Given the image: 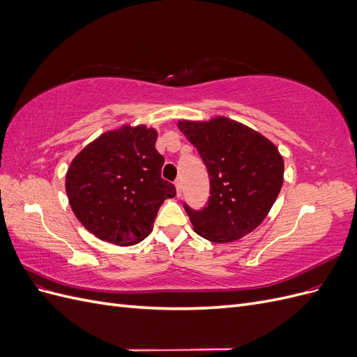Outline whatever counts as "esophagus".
Masks as SVG:
<instances>
[{
  "label": "esophagus",
  "instance_id": "esophagus-1",
  "mask_svg": "<svg viewBox=\"0 0 357 357\" xmlns=\"http://www.w3.org/2000/svg\"><path fill=\"white\" fill-rule=\"evenodd\" d=\"M176 189H177V197H180L181 195V181L180 180H176Z\"/></svg>",
  "mask_w": 357,
  "mask_h": 357
}]
</instances>
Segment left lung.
<instances>
[{
	"label": "left lung",
	"instance_id": "8db88e82",
	"mask_svg": "<svg viewBox=\"0 0 357 357\" xmlns=\"http://www.w3.org/2000/svg\"><path fill=\"white\" fill-rule=\"evenodd\" d=\"M210 176L207 207L185 205L193 231L211 243H232L264 222L283 186L284 160L261 132L225 116L178 121Z\"/></svg>",
	"mask_w": 357,
	"mask_h": 357
}]
</instances>
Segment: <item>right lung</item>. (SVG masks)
Returning <instances> with one entry per match:
<instances>
[{
    "label": "right lung",
    "instance_id": "obj_1",
    "mask_svg": "<svg viewBox=\"0 0 357 357\" xmlns=\"http://www.w3.org/2000/svg\"><path fill=\"white\" fill-rule=\"evenodd\" d=\"M158 131L122 125L95 138L75 155L66 176L70 207L100 240L134 245L152 232L158 210L176 197L160 177L164 156L156 150Z\"/></svg>",
    "mask_w": 357,
    "mask_h": 357
}]
</instances>
